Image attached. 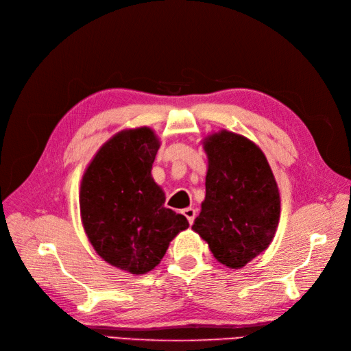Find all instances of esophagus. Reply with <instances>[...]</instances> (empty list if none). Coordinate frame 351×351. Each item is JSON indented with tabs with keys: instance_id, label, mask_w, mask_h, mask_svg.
<instances>
[{
	"instance_id": "1",
	"label": "esophagus",
	"mask_w": 351,
	"mask_h": 351,
	"mask_svg": "<svg viewBox=\"0 0 351 351\" xmlns=\"http://www.w3.org/2000/svg\"><path fill=\"white\" fill-rule=\"evenodd\" d=\"M183 215L187 218L189 224H193L195 217H196V209H193V208H186V209H183Z\"/></svg>"
}]
</instances>
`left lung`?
Wrapping results in <instances>:
<instances>
[{"label":"left lung","mask_w":351,"mask_h":351,"mask_svg":"<svg viewBox=\"0 0 351 351\" xmlns=\"http://www.w3.org/2000/svg\"><path fill=\"white\" fill-rule=\"evenodd\" d=\"M202 143L208 156L206 195L192 230L219 263L240 269L274 240L280 190L267 156L247 137L222 129Z\"/></svg>","instance_id":"left-lung-1"}]
</instances>
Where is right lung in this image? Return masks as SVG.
<instances>
[{
    "label": "right lung",
    "instance_id": "right-lung-1",
    "mask_svg": "<svg viewBox=\"0 0 351 351\" xmlns=\"http://www.w3.org/2000/svg\"><path fill=\"white\" fill-rule=\"evenodd\" d=\"M159 145L151 127L124 129L99 147L80 183V218L95 252L133 275L152 271L189 227L184 215L164 206L152 178Z\"/></svg>",
    "mask_w": 351,
    "mask_h": 351
}]
</instances>
